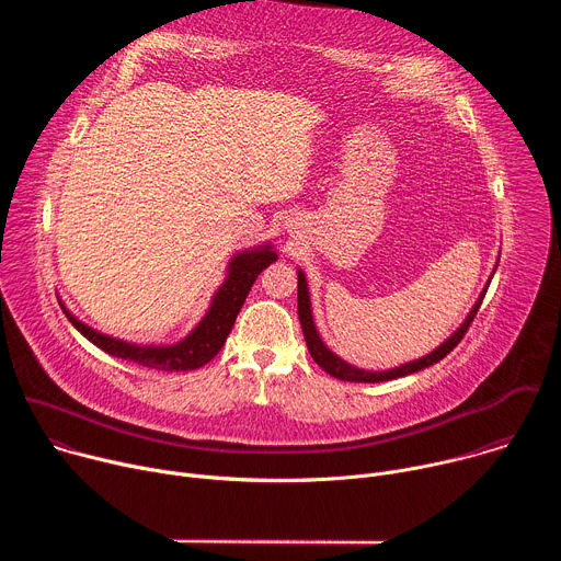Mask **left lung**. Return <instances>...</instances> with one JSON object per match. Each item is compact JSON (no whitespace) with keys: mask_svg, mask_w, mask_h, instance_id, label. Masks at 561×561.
<instances>
[{"mask_svg":"<svg viewBox=\"0 0 561 561\" xmlns=\"http://www.w3.org/2000/svg\"><path fill=\"white\" fill-rule=\"evenodd\" d=\"M486 290H489V284H486V288L482 290V295H479V299L474 301V306L470 308L468 317L463 319V324H461L442 346H437V348H435L431 355H426V357H420V359L409 362V364H402V366H394V368H390V370H364V368H357V366L344 362V359L337 357L333 351H329V346L322 342V337H319V333H317V329H314L312 310H310L308 284H306V277H304L301 271L297 273V314H299V324H301V331H304V340H306L308 353H310V357L317 362V366H322L331 377H337V379H342V381L377 383V381H388V379H397V377H404V375L424 370V368L437 364L439 359H444V357L461 342V337L466 335V331H468V327L472 324V319H474L479 306H482V299H484Z\"/></svg>","mask_w":561,"mask_h":561,"instance_id":"left-lung-1","label":"left lung"}]
</instances>
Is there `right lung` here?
Masks as SVG:
<instances>
[{"mask_svg":"<svg viewBox=\"0 0 561 561\" xmlns=\"http://www.w3.org/2000/svg\"><path fill=\"white\" fill-rule=\"evenodd\" d=\"M277 260V253L271 247H260L253 251L237 253L228 262V275L224 284L213 295L208 312L202 317V322L191 331L188 337L173 346H137L124 340L108 337L104 333L93 331L91 327L82 324L79 319L66 310L70 324L82 333L89 342H93L104 353L141 364L154 370H195L208 364L224 346L234 319L242 310L251 286L255 284L257 275L268 268Z\"/></svg>","mask_w":561,"mask_h":561,"instance_id":"add662e5","label":"right lung"}]
</instances>
